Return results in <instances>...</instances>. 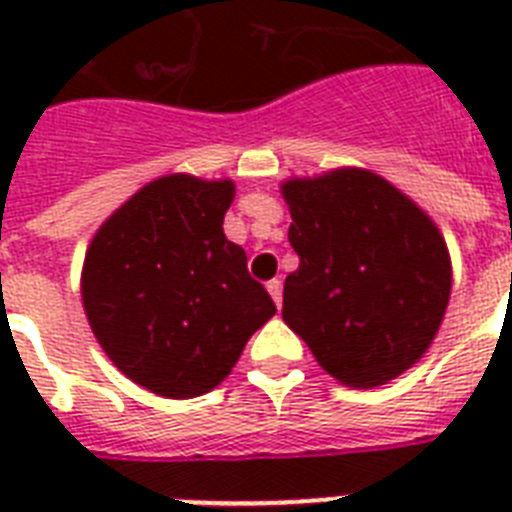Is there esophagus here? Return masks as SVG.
<instances>
[{"mask_svg": "<svg viewBox=\"0 0 512 512\" xmlns=\"http://www.w3.org/2000/svg\"><path fill=\"white\" fill-rule=\"evenodd\" d=\"M268 292H271L273 303H276L281 308V300H284V289H281V281L279 279L268 281Z\"/></svg>", "mask_w": 512, "mask_h": 512, "instance_id": "esophagus-1", "label": "esophagus"}]
</instances>
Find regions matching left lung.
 Listing matches in <instances>:
<instances>
[{"label": "left lung", "instance_id": "1", "mask_svg": "<svg viewBox=\"0 0 512 512\" xmlns=\"http://www.w3.org/2000/svg\"><path fill=\"white\" fill-rule=\"evenodd\" d=\"M300 268L281 316L332 377L374 388L428 350L452 292L444 236L412 199L366 170L284 183Z\"/></svg>", "mask_w": 512, "mask_h": 512}]
</instances>
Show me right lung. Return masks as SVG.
Returning a JSON list of instances; mask_svg holds the SVG:
<instances>
[{"mask_svg":"<svg viewBox=\"0 0 512 512\" xmlns=\"http://www.w3.org/2000/svg\"><path fill=\"white\" fill-rule=\"evenodd\" d=\"M231 180L159 177L95 233L82 273L90 327L132 382L167 398L209 393L276 313L225 239Z\"/></svg>","mask_w":512,"mask_h":512,"instance_id":"add662e5","label":"right lung"}]
</instances>
